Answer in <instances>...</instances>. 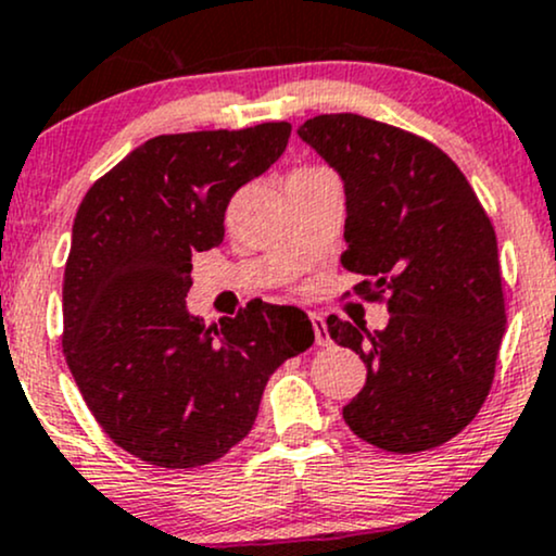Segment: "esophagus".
<instances>
[{
    "instance_id": "34e87169",
    "label": "esophagus",
    "mask_w": 556,
    "mask_h": 556,
    "mask_svg": "<svg viewBox=\"0 0 556 556\" xmlns=\"http://www.w3.org/2000/svg\"><path fill=\"white\" fill-rule=\"evenodd\" d=\"M311 324H314V331H316V344H321V348H327L331 342L329 337V329H327V321H324L318 314H311Z\"/></svg>"
}]
</instances>
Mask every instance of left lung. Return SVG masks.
<instances>
[{"mask_svg": "<svg viewBox=\"0 0 556 556\" xmlns=\"http://www.w3.org/2000/svg\"><path fill=\"white\" fill-rule=\"evenodd\" d=\"M298 136L340 172L348 198L342 266L355 295L384 300L381 331L327 318L366 363L344 405L363 442L416 455L450 442L489 397L504 334L496 235L476 190L431 140L361 114H318Z\"/></svg>", "mask_w": 556, "mask_h": 556, "instance_id": "left-lung-1", "label": "left lung"}]
</instances>
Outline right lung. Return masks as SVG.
Returning a JSON list of instances; mask_svg holds the SVG:
<instances>
[{
  "instance_id": "obj_1",
  "label": "right lung",
  "mask_w": 556,
  "mask_h": 556,
  "mask_svg": "<svg viewBox=\"0 0 556 556\" xmlns=\"http://www.w3.org/2000/svg\"><path fill=\"white\" fill-rule=\"evenodd\" d=\"M290 123L156 136L83 198L62 285V350L114 444L159 468L225 457L253 429L266 381L314 344L295 305L251 300L222 327L185 308L190 258L225 240V212L285 154Z\"/></svg>"
}]
</instances>
